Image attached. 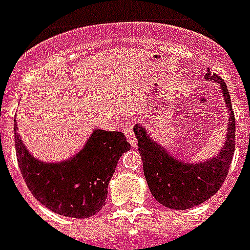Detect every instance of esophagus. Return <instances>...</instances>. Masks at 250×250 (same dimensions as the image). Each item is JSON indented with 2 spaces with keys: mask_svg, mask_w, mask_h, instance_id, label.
<instances>
[{
  "mask_svg": "<svg viewBox=\"0 0 250 250\" xmlns=\"http://www.w3.org/2000/svg\"><path fill=\"white\" fill-rule=\"evenodd\" d=\"M125 136H127V140H128V143L131 144V146L132 148H136L137 146V139L136 136L133 135V127L131 125H127L125 127Z\"/></svg>",
  "mask_w": 250,
  "mask_h": 250,
  "instance_id": "1",
  "label": "esophagus"
}]
</instances>
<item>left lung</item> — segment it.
Segmentation results:
<instances>
[{
	"mask_svg": "<svg viewBox=\"0 0 250 250\" xmlns=\"http://www.w3.org/2000/svg\"><path fill=\"white\" fill-rule=\"evenodd\" d=\"M205 79L218 83L229 111L225 144L217 156L200 162L183 161L153 140L145 125H136L133 129L149 189L153 197L168 209L186 210L209 200L222 187L232 162L236 127L229 89L225 80L210 70L206 71Z\"/></svg>",
	"mask_w": 250,
	"mask_h": 250,
	"instance_id": "left-lung-1",
	"label": "left lung"
}]
</instances>
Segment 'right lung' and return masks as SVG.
Here are the masks:
<instances>
[{
  "label": "right lung",
  "mask_w": 250,
  "mask_h": 250,
  "mask_svg": "<svg viewBox=\"0 0 250 250\" xmlns=\"http://www.w3.org/2000/svg\"><path fill=\"white\" fill-rule=\"evenodd\" d=\"M14 131L18 165L31 193L53 213L79 219L93 217L105 205L118 161L131 149L122 132L96 128L75 156L45 162L25 148L17 122Z\"/></svg>",
  "instance_id": "add662e5"
}]
</instances>
